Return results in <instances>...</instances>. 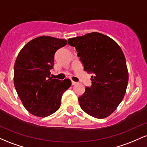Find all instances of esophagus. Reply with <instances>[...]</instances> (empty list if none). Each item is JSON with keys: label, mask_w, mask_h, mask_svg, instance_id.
<instances>
[{"label": "esophagus", "mask_w": 147, "mask_h": 147, "mask_svg": "<svg viewBox=\"0 0 147 147\" xmlns=\"http://www.w3.org/2000/svg\"><path fill=\"white\" fill-rule=\"evenodd\" d=\"M76 84H77V82H73V81H72V85H76Z\"/></svg>", "instance_id": "1"}]
</instances>
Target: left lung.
Returning a JSON list of instances; mask_svg holds the SVG:
<instances>
[{"label":"left lung","instance_id":"left-lung-1","mask_svg":"<svg viewBox=\"0 0 147 147\" xmlns=\"http://www.w3.org/2000/svg\"><path fill=\"white\" fill-rule=\"evenodd\" d=\"M92 86L79 97L81 108L89 115L102 119L112 114L125 95L129 72L122 49L113 39L99 32L70 38Z\"/></svg>","mask_w":147,"mask_h":147}]
</instances>
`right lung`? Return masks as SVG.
<instances>
[{
    "label": "right lung",
    "instance_id": "1",
    "mask_svg": "<svg viewBox=\"0 0 147 147\" xmlns=\"http://www.w3.org/2000/svg\"><path fill=\"white\" fill-rule=\"evenodd\" d=\"M67 41L49 36L36 37L18 53L14 64V84L18 97L28 112L36 117H48L60 108L62 95L71 81L50 77L54 57Z\"/></svg>",
    "mask_w": 147,
    "mask_h": 147
}]
</instances>
